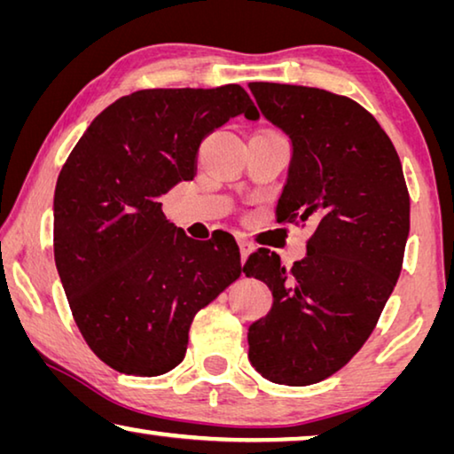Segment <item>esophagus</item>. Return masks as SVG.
Wrapping results in <instances>:
<instances>
[{"mask_svg": "<svg viewBox=\"0 0 454 454\" xmlns=\"http://www.w3.org/2000/svg\"><path fill=\"white\" fill-rule=\"evenodd\" d=\"M239 248H240V256H242V262H244L248 258V254L254 250V244L248 242V240H239Z\"/></svg>", "mask_w": 454, "mask_h": 454, "instance_id": "1", "label": "esophagus"}]
</instances>
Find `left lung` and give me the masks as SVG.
<instances>
[{"instance_id": "left-lung-1", "label": "left lung", "mask_w": 454, "mask_h": 454, "mask_svg": "<svg viewBox=\"0 0 454 454\" xmlns=\"http://www.w3.org/2000/svg\"><path fill=\"white\" fill-rule=\"evenodd\" d=\"M248 89L291 139L278 222L317 224L291 269L266 248L244 264L272 293L269 315L248 327V359L275 384H317L362 349L400 277L410 232L404 174L390 137L356 100L294 84Z\"/></svg>"}]
</instances>
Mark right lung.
Listing matches in <instances>:
<instances>
[{"label": "right lung", "mask_w": 454, "mask_h": 454, "mask_svg": "<svg viewBox=\"0 0 454 454\" xmlns=\"http://www.w3.org/2000/svg\"><path fill=\"white\" fill-rule=\"evenodd\" d=\"M239 114L258 119L239 84L137 90L106 106L64 163L56 269L84 341L113 370H174L196 313L240 277L232 236L193 240L160 201L196 176L204 137Z\"/></svg>", "instance_id": "1"}]
</instances>
